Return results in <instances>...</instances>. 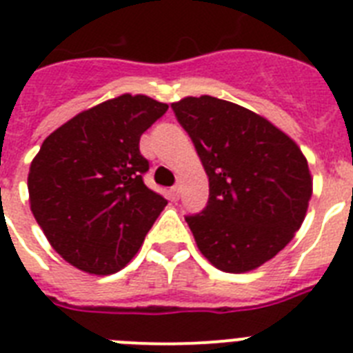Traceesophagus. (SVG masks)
<instances>
[{
  "instance_id": "1",
  "label": "esophagus",
  "mask_w": 353,
  "mask_h": 353,
  "mask_svg": "<svg viewBox=\"0 0 353 353\" xmlns=\"http://www.w3.org/2000/svg\"><path fill=\"white\" fill-rule=\"evenodd\" d=\"M171 198H173V200H179V198H180V185H173V188H171Z\"/></svg>"
}]
</instances>
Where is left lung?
Listing matches in <instances>:
<instances>
[{"label":"left lung","instance_id":"left-lung-1","mask_svg":"<svg viewBox=\"0 0 353 353\" xmlns=\"http://www.w3.org/2000/svg\"><path fill=\"white\" fill-rule=\"evenodd\" d=\"M209 176V201L185 216L212 266L246 273L275 257L302 227L312 194L307 159L289 135L241 105L212 98L171 103Z\"/></svg>","mask_w":353,"mask_h":353}]
</instances>
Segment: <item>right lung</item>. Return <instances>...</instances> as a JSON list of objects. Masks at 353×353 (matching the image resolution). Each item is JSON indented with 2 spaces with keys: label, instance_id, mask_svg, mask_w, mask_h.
<instances>
[{
  "label": "right lung",
  "instance_id": "1",
  "mask_svg": "<svg viewBox=\"0 0 353 353\" xmlns=\"http://www.w3.org/2000/svg\"><path fill=\"white\" fill-rule=\"evenodd\" d=\"M168 105L123 94L83 110L42 143L28 173L32 212L69 264L110 275L130 263L168 201L148 189L141 135Z\"/></svg>",
  "mask_w": 353,
  "mask_h": 353
}]
</instances>
